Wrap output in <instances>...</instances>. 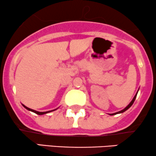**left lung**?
Listing matches in <instances>:
<instances>
[{
    "label": "left lung",
    "mask_w": 156,
    "mask_h": 156,
    "mask_svg": "<svg viewBox=\"0 0 156 156\" xmlns=\"http://www.w3.org/2000/svg\"><path fill=\"white\" fill-rule=\"evenodd\" d=\"M136 95H137V93H136V95L134 96L133 99L132 100V101L130 102V103H129V104H128V106H126V107H125V108L124 109H122V110L120 111V112H118L114 113V114H111V115H114V114H120V113H123V112H125V111H126V110H128V109L132 105H133V103H134V101H135V100H136Z\"/></svg>",
    "instance_id": "8db88e82"
}]
</instances>
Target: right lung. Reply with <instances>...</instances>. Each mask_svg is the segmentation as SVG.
I'll use <instances>...</instances> for the list:
<instances>
[{"mask_svg": "<svg viewBox=\"0 0 156 156\" xmlns=\"http://www.w3.org/2000/svg\"><path fill=\"white\" fill-rule=\"evenodd\" d=\"M23 106L25 107V108H26L27 110H28V111H31V112H34L35 114H39V115H42V114H47V113H49V112H53V111H55V110H52V111H48V112H37V111H35V110H33V109H31V108H28V107H26V105H23Z\"/></svg>", "mask_w": 156, "mask_h": 156, "instance_id": "1", "label": "right lung"}]
</instances>
